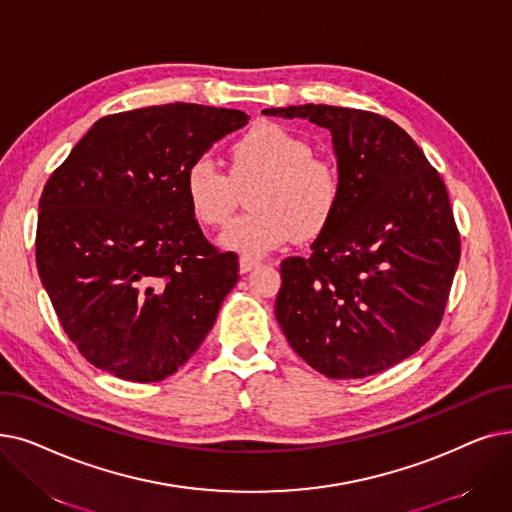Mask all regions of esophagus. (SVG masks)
Returning a JSON list of instances; mask_svg holds the SVG:
<instances>
[{"label": "esophagus", "instance_id": "1", "mask_svg": "<svg viewBox=\"0 0 512 512\" xmlns=\"http://www.w3.org/2000/svg\"><path fill=\"white\" fill-rule=\"evenodd\" d=\"M259 259H251V257H240V274H249L255 268H259Z\"/></svg>", "mask_w": 512, "mask_h": 512}]
</instances>
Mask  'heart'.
<instances>
[{
	"instance_id": "obj_1",
	"label": "heart",
	"mask_w": 512,
	"mask_h": 512,
	"mask_svg": "<svg viewBox=\"0 0 512 512\" xmlns=\"http://www.w3.org/2000/svg\"><path fill=\"white\" fill-rule=\"evenodd\" d=\"M238 171L263 175L253 192V213L234 219L221 234L224 247L263 257L293 238L311 240L328 230L341 205V177L335 165L314 159L311 144L274 123H261L234 144ZM184 190L196 219L219 228L236 209L232 177L209 154L194 159Z\"/></svg>"
}]
</instances>
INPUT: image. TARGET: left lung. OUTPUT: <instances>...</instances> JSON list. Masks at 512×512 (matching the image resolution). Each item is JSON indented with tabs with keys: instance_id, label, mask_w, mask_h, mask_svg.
I'll list each match as a JSON object with an SVG mask.
<instances>
[{
	"instance_id": "obj_1",
	"label": "left lung",
	"mask_w": 512,
	"mask_h": 512,
	"mask_svg": "<svg viewBox=\"0 0 512 512\" xmlns=\"http://www.w3.org/2000/svg\"><path fill=\"white\" fill-rule=\"evenodd\" d=\"M263 115L332 133L341 205L309 257L280 263L276 318L328 379L402 362L437 330L460 261L448 190L408 133L370 110L303 104Z\"/></svg>"
}]
</instances>
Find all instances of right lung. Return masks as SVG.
<instances>
[{"mask_svg": "<svg viewBox=\"0 0 512 512\" xmlns=\"http://www.w3.org/2000/svg\"><path fill=\"white\" fill-rule=\"evenodd\" d=\"M249 117L203 104L102 117L39 198L35 261L83 358L133 383L184 366L238 282V255L205 238L188 165Z\"/></svg>", "mask_w": 512, "mask_h": 512, "instance_id": "add662e5", "label": "right lung"}]
</instances>
